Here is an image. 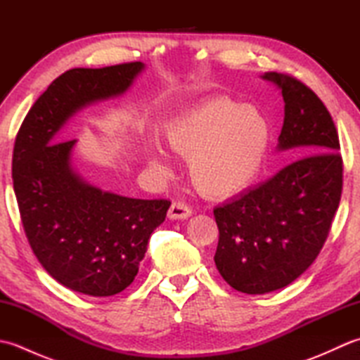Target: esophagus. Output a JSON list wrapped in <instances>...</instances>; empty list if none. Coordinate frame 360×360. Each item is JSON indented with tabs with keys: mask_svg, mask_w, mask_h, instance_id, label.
Segmentation results:
<instances>
[{
	"mask_svg": "<svg viewBox=\"0 0 360 360\" xmlns=\"http://www.w3.org/2000/svg\"><path fill=\"white\" fill-rule=\"evenodd\" d=\"M192 217V209L184 202H173L168 209V218L170 219H186Z\"/></svg>",
	"mask_w": 360,
	"mask_h": 360,
	"instance_id": "34e87169",
	"label": "esophagus"
}]
</instances>
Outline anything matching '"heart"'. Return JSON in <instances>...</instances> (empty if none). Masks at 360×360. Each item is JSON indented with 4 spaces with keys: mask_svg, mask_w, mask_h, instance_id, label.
<instances>
[{
    "mask_svg": "<svg viewBox=\"0 0 360 360\" xmlns=\"http://www.w3.org/2000/svg\"><path fill=\"white\" fill-rule=\"evenodd\" d=\"M164 141L188 156L190 178L200 192L226 198L258 178L269 151L271 125L254 106L212 98L173 119L164 129ZM148 160L155 170L167 172L159 153H151Z\"/></svg>",
    "mask_w": 360,
    "mask_h": 360,
    "instance_id": "heart-1",
    "label": "heart"
}]
</instances>
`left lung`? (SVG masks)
<instances>
[{"mask_svg": "<svg viewBox=\"0 0 360 360\" xmlns=\"http://www.w3.org/2000/svg\"><path fill=\"white\" fill-rule=\"evenodd\" d=\"M263 80L285 101L277 148H297L302 158L213 210L217 269L233 289L254 295L288 286L312 264L343 184L339 134L323 102L292 75L266 72Z\"/></svg>", "mask_w": 360, "mask_h": 360, "instance_id": "1", "label": "left lung"}]
</instances>
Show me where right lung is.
Masks as SVG:
<instances>
[{"label": "right lung", "mask_w": 360, "mask_h": 360, "mask_svg": "<svg viewBox=\"0 0 360 360\" xmlns=\"http://www.w3.org/2000/svg\"><path fill=\"white\" fill-rule=\"evenodd\" d=\"M143 63L74 68L37 98L15 139L12 179L21 223L52 278L91 297L133 283L168 200H136L89 184L72 167L75 139L57 133L85 106L124 94Z\"/></svg>", "instance_id": "right-lung-1"}]
</instances>
